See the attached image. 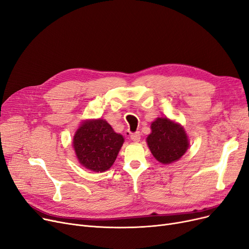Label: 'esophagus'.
Returning a JSON list of instances; mask_svg holds the SVG:
<instances>
[{
    "instance_id": "34e87169",
    "label": "esophagus",
    "mask_w": 249,
    "mask_h": 249,
    "mask_svg": "<svg viewBox=\"0 0 249 249\" xmlns=\"http://www.w3.org/2000/svg\"><path fill=\"white\" fill-rule=\"evenodd\" d=\"M131 139H132L134 142H139V141H140V139H141L140 132H136V133L131 134Z\"/></svg>"
}]
</instances>
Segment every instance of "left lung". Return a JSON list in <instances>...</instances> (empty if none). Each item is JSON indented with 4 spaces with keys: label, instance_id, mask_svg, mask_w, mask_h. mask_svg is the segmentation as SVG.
Masks as SVG:
<instances>
[{
    "label": "left lung",
    "instance_id": "8db88e82",
    "mask_svg": "<svg viewBox=\"0 0 249 249\" xmlns=\"http://www.w3.org/2000/svg\"><path fill=\"white\" fill-rule=\"evenodd\" d=\"M147 144L159 162L170 164L178 160L187 151L189 140L184 127L166 117H158L151 124Z\"/></svg>",
    "mask_w": 249,
    "mask_h": 249
}]
</instances>
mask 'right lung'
I'll return each mask as SVG.
<instances>
[{"label":"right lung","mask_w":249,"mask_h":249,"mask_svg":"<svg viewBox=\"0 0 249 249\" xmlns=\"http://www.w3.org/2000/svg\"><path fill=\"white\" fill-rule=\"evenodd\" d=\"M124 139L104 119L86 121L75 132L73 148L79 163L96 173L110 168Z\"/></svg>","instance_id":"obj_1"}]
</instances>
